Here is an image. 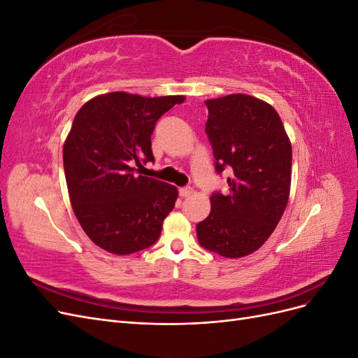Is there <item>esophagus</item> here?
<instances>
[{"label":"esophagus","mask_w":358,"mask_h":358,"mask_svg":"<svg viewBox=\"0 0 358 358\" xmlns=\"http://www.w3.org/2000/svg\"><path fill=\"white\" fill-rule=\"evenodd\" d=\"M192 192H194V189H192L191 187H182V188H179V196H180L182 199L189 197Z\"/></svg>","instance_id":"34e87169"}]
</instances>
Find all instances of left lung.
Returning <instances> with one entry per match:
<instances>
[{
  "label": "left lung",
  "instance_id": "8db88e82",
  "mask_svg": "<svg viewBox=\"0 0 358 358\" xmlns=\"http://www.w3.org/2000/svg\"><path fill=\"white\" fill-rule=\"evenodd\" d=\"M206 134L215 170L229 169L227 191L212 194V209L197 224L199 243L225 258L252 254L273 233L287 208L292 150L278 112L246 94L206 100Z\"/></svg>",
  "mask_w": 358,
  "mask_h": 358
}]
</instances>
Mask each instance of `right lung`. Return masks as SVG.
I'll return each instance as SVG.
<instances>
[{
	"mask_svg": "<svg viewBox=\"0 0 358 358\" xmlns=\"http://www.w3.org/2000/svg\"><path fill=\"white\" fill-rule=\"evenodd\" d=\"M182 95L148 96L110 92L85 103L64 145V171L76 218L106 251L128 255L152 246L175 208L176 187L137 175L155 161L158 119Z\"/></svg>",
	"mask_w": 358,
	"mask_h": 358,
	"instance_id": "right-lung-1",
	"label": "right lung"
}]
</instances>
